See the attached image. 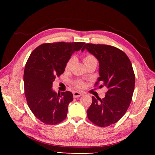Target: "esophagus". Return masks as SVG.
I'll return each mask as SVG.
<instances>
[{"label": "esophagus", "instance_id": "1", "mask_svg": "<svg viewBox=\"0 0 155 155\" xmlns=\"http://www.w3.org/2000/svg\"><path fill=\"white\" fill-rule=\"evenodd\" d=\"M83 95V94L81 92H78V91H74L73 92V96H74V98H78V97H80Z\"/></svg>", "mask_w": 155, "mask_h": 155}]
</instances>
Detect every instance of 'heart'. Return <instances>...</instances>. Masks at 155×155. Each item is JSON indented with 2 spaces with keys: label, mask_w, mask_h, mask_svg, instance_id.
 <instances>
[{
  "label": "heart",
  "mask_w": 155,
  "mask_h": 155,
  "mask_svg": "<svg viewBox=\"0 0 155 155\" xmlns=\"http://www.w3.org/2000/svg\"><path fill=\"white\" fill-rule=\"evenodd\" d=\"M74 57H71V58L68 60L66 65H65V69L69 70L70 67L72 66L73 63H74ZM83 62L85 65H89V64H97V59L96 57L93 55V54H85V55L83 57ZM74 85L76 86V87H78V88H82L84 87V83L82 81H80V80H77V81H74Z\"/></svg>",
  "instance_id": "heart-1"
}]
</instances>
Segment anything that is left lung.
<instances>
[{
    "mask_svg": "<svg viewBox=\"0 0 155 155\" xmlns=\"http://www.w3.org/2000/svg\"><path fill=\"white\" fill-rule=\"evenodd\" d=\"M86 49L99 61V74L95 86L105 87L104 98L92 96L87 117L94 124L106 127L116 123L129 107L135 89V77L127 54L116 47L104 44H86Z\"/></svg>",
    "mask_w": 155,
    "mask_h": 155,
    "instance_id": "8db88e82",
    "label": "left lung"
}]
</instances>
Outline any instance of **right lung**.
I'll return each instance as SVG.
<instances>
[{
  "instance_id": "add662e5",
  "label": "right lung",
  "mask_w": 155,
  "mask_h": 155,
  "mask_svg": "<svg viewBox=\"0 0 155 155\" xmlns=\"http://www.w3.org/2000/svg\"><path fill=\"white\" fill-rule=\"evenodd\" d=\"M84 42H54L41 44L31 52L24 72L25 94L34 115L46 124L54 125L66 118L72 93L57 94L52 89L57 77L65 71L72 54Z\"/></svg>"
}]
</instances>
